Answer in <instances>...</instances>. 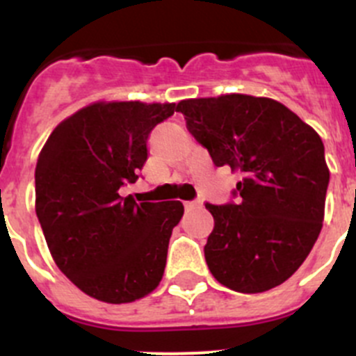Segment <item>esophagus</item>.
I'll list each match as a JSON object with an SVG mask.
<instances>
[{"label": "esophagus", "instance_id": "34e87169", "mask_svg": "<svg viewBox=\"0 0 356 356\" xmlns=\"http://www.w3.org/2000/svg\"><path fill=\"white\" fill-rule=\"evenodd\" d=\"M184 207H186V210H195V208H200V207H201V201H200V200L186 201Z\"/></svg>", "mask_w": 356, "mask_h": 356}]
</instances>
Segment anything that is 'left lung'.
<instances>
[{
    "mask_svg": "<svg viewBox=\"0 0 356 356\" xmlns=\"http://www.w3.org/2000/svg\"><path fill=\"white\" fill-rule=\"evenodd\" d=\"M188 131L217 167L241 174L232 198L204 203L215 227L204 260L220 284L264 293L288 281L324 220L329 168L321 136L282 103L248 95L184 99Z\"/></svg>",
    "mask_w": 356,
    "mask_h": 356,
    "instance_id": "left-lung-1",
    "label": "left lung"
}]
</instances>
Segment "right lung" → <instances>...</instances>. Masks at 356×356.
Masks as SVG:
<instances>
[{
	"instance_id": "add662e5",
	"label": "right lung",
	"mask_w": 356,
	"mask_h": 356,
	"mask_svg": "<svg viewBox=\"0 0 356 356\" xmlns=\"http://www.w3.org/2000/svg\"><path fill=\"white\" fill-rule=\"evenodd\" d=\"M175 103H95L63 120L35 165V213L53 260L89 296L131 303L160 284L181 201L122 198Z\"/></svg>"
}]
</instances>
